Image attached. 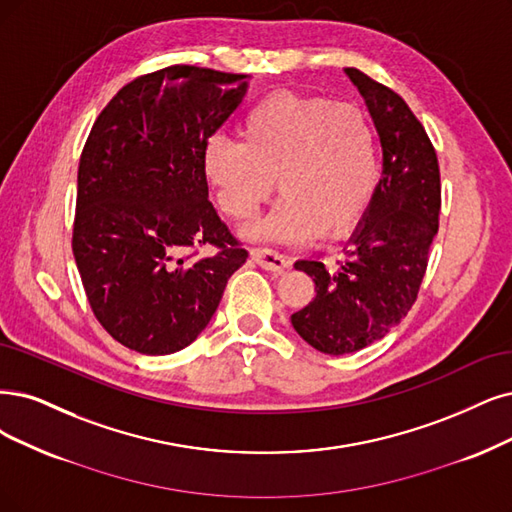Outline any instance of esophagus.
I'll use <instances>...</instances> for the list:
<instances>
[{"label":"esophagus","instance_id":"34e87169","mask_svg":"<svg viewBox=\"0 0 512 512\" xmlns=\"http://www.w3.org/2000/svg\"><path fill=\"white\" fill-rule=\"evenodd\" d=\"M251 259L270 272H282L289 268V261L272 249H251Z\"/></svg>","mask_w":512,"mask_h":512}]
</instances>
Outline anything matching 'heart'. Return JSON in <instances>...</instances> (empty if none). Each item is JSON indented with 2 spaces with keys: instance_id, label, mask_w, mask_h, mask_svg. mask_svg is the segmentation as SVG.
I'll return each instance as SVG.
<instances>
[{
  "instance_id": "1",
  "label": "heart",
  "mask_w": 512,
  "mask_h": 512,
  "mask_svg": "<svg viewBox=\"0 0 512 512\" xmlns=\"http://www.w3.org/2000/svg\"><path fill=\"white\" fill-rule=\"evenodd\" d=\"M204 170L223 213L238 223L257 217L278 179V211L251 234L287 242L352 236L380 177L375 135L361 109L285 90L244 113L240 141H208Z\"/></svg>"
}]
</instances>
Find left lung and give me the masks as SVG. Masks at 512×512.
<instances>
[{
  "label": "left lung",
  "mask_w": 512,
  "mask_h": 512,
  "mask_svg": "<svg viewBox=\"0 0 512 512\" xmlns=\"http://www.w3.org/2000/svg\"><path fill=\"white\" fill-rule=\"evenodd\" d=\"M361 92L382 143V179L369 211L350 236L346 259L329 272L323 261L299 259L316 297L291 316L293 329L325 354L363 350L411 310L439 230V160L409 105L354 67L344 69Z\"/></svg>",
  "instance_id": "8db88e82"
}]
</instances>
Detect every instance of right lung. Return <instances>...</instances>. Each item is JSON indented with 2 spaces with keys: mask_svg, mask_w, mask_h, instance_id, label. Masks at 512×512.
<instances>
[{
  "mask_svg": "<svg viewBox=\"0 0 512 512\" xmlns=\"http://www.w3.org/2000/svg\"><path fill=\"white\" fill-rule=\"evenodd\" d=\"M249 75L173 65L126 84L78 168L73 257L90 308L122 346L162 356L206 329L249 257L208 202L204 147ZM213 243L215 256L188 251Z\"/></svg>",
  "mask_w": 512,
  "mask_h": 512,
  "instance_id": "obj_1",
  "label": "right lung"
}]
</instances>
